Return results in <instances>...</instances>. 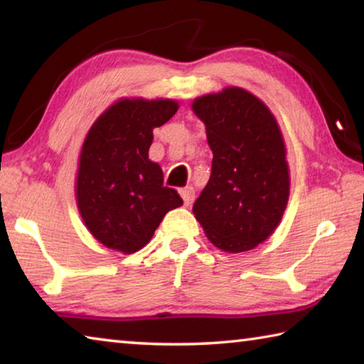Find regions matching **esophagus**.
Returning <instances> with one entry per match:
<instances>
[{"label": "esophagus", "mask_w": 364, "mask_h": 364, "mask_svg": "<svg viewBox=\"0 0 364 364\" xmlns=\"http://www.w3.org/2000/svg\"><path fill=\"white\" fill-rule=\"evenodd\" d=\"M180 196L183 197L184 205H191V204H193L194 197H196V193H194V189H193V188H191V186H186V188L180 189Z\"/></svg>", "instance_id": "esophagus-1"}]
</instances>
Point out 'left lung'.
<instances>
[{
	"mask_svg": "<svg viewBox=\"0 0 364 364\" xmlns=\"http://www.w3.org/2000/svg\"><path fill=\"white\" fill-rule=\"evenodd\" d=\"M213 152L212 173L193 212L213 245L237 254L279 225L289 200L286 146L274 115L249 91L225 88L194 100Z\"/></svg>",
	"mask_w": 364,
	"mask_h": 364,
	"instance_id": "1",
	"label": "left lung"
}]
</instances>
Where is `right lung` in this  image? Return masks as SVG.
<instances>
[{
	"label": "right lung",
	"instance_id": "obj_1",
	"mask_svg": "<svg viewBox=\"0 0 364 364\" xmlns=\"http://www.w3.org/2000/svg\"><path fill=\"white\" fill-rule=\"evenodd\" d=\"M171 100H120L90 128L80 154L77 205L90 232L133 254L151 241L167 212L183 204L149 160L152 130L176 114Z\"/></svg>",
	"mask_w": 364,
	"mask_h": 364
}]
</instances>
